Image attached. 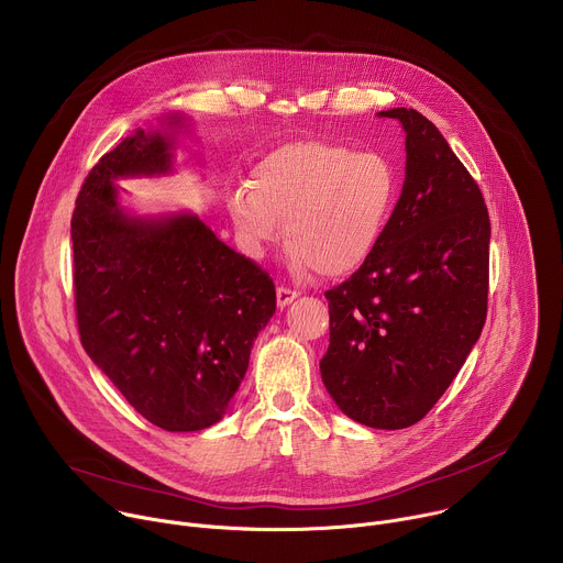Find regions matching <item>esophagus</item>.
I'll return each mask as SVG.
<instances>
[{"label": "esophagus", "instance_id": "34e87169", "mask_svg": "<svg viewBox=\"0 0 563 563\" xmlns=\"http://www.w3.org/2000/svg\"><path fill=\"white\" fill-rule=\"evenodd\" d=\"M298 298V291L296 289H289V287H278L276 289V302H278V307H287L289 302H294Z\"/></svg>", "mask_w": 563, "mask_h": 563}]
</instances>
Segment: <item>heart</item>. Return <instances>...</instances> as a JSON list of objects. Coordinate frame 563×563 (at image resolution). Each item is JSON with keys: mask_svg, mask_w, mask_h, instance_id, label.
Segmentation results:
<instances>
[{"mask_svg": "<svg viewBox=\"0 0 563 563\" xmlns=\"http://www.w3.org/2000/svg\"><path fill=\"white\" fill-rule=\"evenodd\" d=\"M398 196L400 176L385 153L294 140L258 159L250 187L229 191L227 211L250 256H263L285 220L291 267L341 278L372 258Z\"/></svg>", "mask_w": 563, "mask_h": 563, "instance_id": "obj_1", "label": "heart"}]
</instances>
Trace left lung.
Instances as JSON below:
<instances>
[{
  "mask_svg": "<svg viewBox=\"0 0 563 563\" xmlns=\"http://www.w3.org/2000/svg\"><path fill=\"white\" fill-rule=\"evenodd\" d=\"M406 131V183L372 258L325 291L320 376L367 428L421 421L463 367L488 313L490 218L478 185L415 109L380 111Z\"/></svg>",
  "mask_w": 563,
  "mask_h": 563,
  "instance_id": "8db88e82",
  "label": "left lung"
}]
</instances>
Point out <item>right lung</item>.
<instances>
[{
  "mask_svg": "<svg viewBox=\"0 0 563 563\" xmlns=\"http://www.w3.org/2000/svg\"><path fill=\"white\" fill-rule=\"evenodd\" d=\"M172 148L137 129L89 172L70 218L75 311L82 347L129 404L167 432H196L227 412L276 287L198 216L118 205L115 180L169 174Z\"/></svg>",
  "mask_w": 563,
  "mask_h": 563,
  "instance_id": "obj_1",
  "label": "right lung"
}]
</instances>
